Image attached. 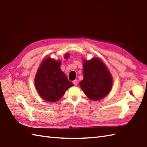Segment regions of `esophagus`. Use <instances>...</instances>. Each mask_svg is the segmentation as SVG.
<instances>
[{
	"label": "esophagus",
	"mask_w": 147,
	"mask_h": 147,
	"mask_svg": "<svg viewBox=\"0 0 147 147\" xmlns=\"http://www.w3.org/2000/svg\"><path fill=\"white\" fill-rule=\"evenodd\" d=\"M73 84L74 85V86H77L78 85V80H74V81H73Z\"/></svg>",
	"instance_id": "obj_1"
}]
</instances>
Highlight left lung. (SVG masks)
<instances>
[{
    "instance_id": "1",
    "label": "left lung",
    "mask_w": 147,
    "mask_h": 147,
    "mask_svg": "<svg viewBox=\"0 0 147 147\" xmlns=\"http://www.w3.org/2000/svg\"><path fill=\"white\" fill-rule=\"evenodd\" d=\"M83 74L84 78L80 86L88 98L98 100L109 93L113 84L112 76L100 59H84Z\"/></svg>"
}]
</instances>
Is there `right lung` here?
Instances as JSON below:
<instances>
[{"instance_id":"obj_1","label":"right lung","mask_w":147,"mask_h":147,"mask_svg":"<svg viewBox=\"0 0 147 147\" xmlns=\"http://www.w3.org/2000/svg\"><path fill=\"white\" fill-rule=\"evenodd\" d=\"M69 56V54H66L65 58L67 59ZM61 63L59 59L46 58L41 62L36 72L35 88L39 95L47 102L58 101L66 90L73 86L60 68Z\"/></svg>"}]
</instances>
